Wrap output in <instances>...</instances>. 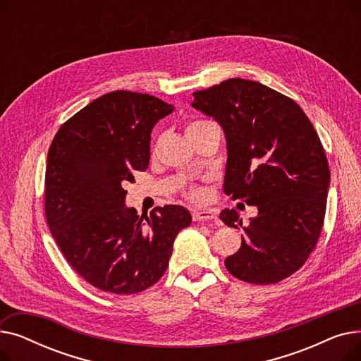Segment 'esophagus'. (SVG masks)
Masks as SVG:
<instances>
[{
  "instance_id": "obj_1",
  "label": "esophagus",
  "mask_w": 361,
  "mask_h": 361,
  "mask_svg": "<svg viewBox=\"0 0 361 361\" xmlns=\"http://www.w3.org/2000/svg\"><path fill=\"white\" fill-rule=\"evenodd\" d=\"M193 219L197 222H211V221H216L218 216L212 211L206 209V211H195Z\"/></svg>"
}]
</instances>
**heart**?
<instances>
[{
	"label": "heart",
	"instance_id": "heart-1",
	"mask_svg": "<svg viewBox=\"0 0 361 361\" xmlns=\"http://www.w3.org/2000/svg\"><path fill=\"white\" fill-rule=\"evenodd\" d=\"M195 124H197V123H193V124H190V126L187 127V130H188V128H192ZM187 196L190 197L192 200H202L204 195H203V192L200 190V188H195V187H192V188H188V190H187Z\"/></svg>",
	"mask_w": 361,
	"mask_h": 361
}]
</instances>
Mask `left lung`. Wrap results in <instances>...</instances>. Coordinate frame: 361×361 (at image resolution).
Instances as JSON below:
<instances>
[{"label":"left lung","mask_w":361,"mask_h":361,"mask_svg":"<svg viewBox=\"0 0 361 361\" xmlns=\"http://www.w3.org/2000/svg\"><path fill=\"white\" fill-rule=\"evenodd\" d=\"M193 97L224 130V192L257 207L247 226L235 209L221 212L244 230L226 269L259 286L288 278L313 252L326 211L331 174L313 124L293 99L253 80L228 79Z\"/></svg>","instance_id":"8db88e82"}]
</instances>
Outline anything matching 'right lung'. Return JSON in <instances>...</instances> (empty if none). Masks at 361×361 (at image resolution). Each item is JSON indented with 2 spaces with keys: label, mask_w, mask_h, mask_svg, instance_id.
I'll return each mask as SVG.
<instances>
[{
  "label": "right lung",
  "mask_w": 361,
  "mask_h": 361,
  "mask_svg": "<svg viewBox=\"0 0 361 361\" xmlns=\"http://www.w3.org/2000/svg\"><path fill=\"white\" fill-rule=\"evenodd\" d=\"M174 111L152 94L116 90L67 120L48 150L45 215L73 269L93 287L136 294L161 279L177 234L192 224L185 207L139 216L124 184L145 171L154 126Z\"/></svg>",
  "instance_id": "obj_1"
}]
</instances>
